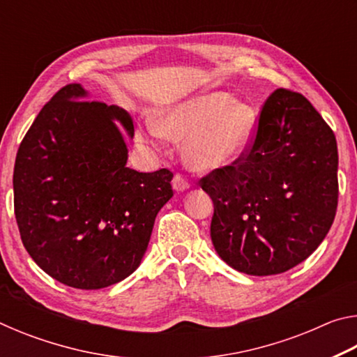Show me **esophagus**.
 Here are the masks:
<instances>
[{
	"label": "esophagus",
	"mask_w": 357,
	"mask_h": 357,
	"mask_svg": "<svg viewBox=\"0 0 357 357\" xmlns=\"http://www.w3.org/2000/svg\"><path fill=\"white\" fill-rule=\"evenodd\" d=\"M173 189L178 190V192H183L189 189V181H187L183 174L176 173L173 178Z\"/></svg>",
	"instance_id": "1"
}]
</instances>
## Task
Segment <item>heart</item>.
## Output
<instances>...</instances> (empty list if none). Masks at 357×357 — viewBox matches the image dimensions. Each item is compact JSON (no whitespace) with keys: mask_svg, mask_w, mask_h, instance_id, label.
I'll return each instance as SVG.
<instances>
[{"mask_svg":"<svg viewBox=\"0 0 357 357\" xmlns=\"http://www.w3.org/2000/svg\"><path fill=\"white\" fill-rule=\"evenodd\" d=\"M257 112L225 93H206L179 102L155 114L140 140L155 144L162 135L174 142L185 137L183 154L195 170H214L233 164L252 140Z\"/></svg>","mask_w":357,"mask_h":357,"instance_id":"obj_1","label":"heart"}]
</instances>
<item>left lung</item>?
<instances>
[{
	"label": "left lung",
	"mask_w": 357,
	"mask_h": 357,
	"mask_svg": "<svg viewBox=\"0 0 357 357\" xmlns=\"http://www.w3.org/2000/svg\"><path fill=\"white\" fill-rule=\"evenodd\" d=\"M337 167L321 114L302 94L275 89L243 155L200 179L214 203L219 257L249 275L282 274L309 258L334 222Z\"/></svg>",
	"instance_id": "obj_1"
}]
</instances>
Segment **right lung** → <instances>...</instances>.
Returning <instances> with one entry per match:
<instances>
[{
  "label": "right lung",
  "instance_id": "add662e5",
  "mask_svg": "<svg viewBox=\"0 0 357 357\" xmlns=\"http://www.w3.org/2000/svg\"><path fill=\"white\" fill-rule=\"evenodd\" d=\"M86 96L82 84H66L42 107L17 151L14 211L22 243L44 273L99 289L140 266L155 215L173 197V173L126 167L116 121L129 137L134 121Z\"/></svg>",
  "mask_w": 357,
  "mask_h": 357
}]
</instances>
